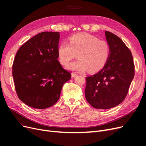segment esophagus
Here are the masks:
<instances>
[{
    "mask_svg": "<svg viewBox=\"0 0 146 146\" xmlns=\"http://www.w3.org/2000/svg\"><path fill=\"white\" fill-rule=\"evenodd\" d=\"M77 76V74H75V73H72V74H71V76H72V78L76 77Z\"/></svg>",
    "mask_w": 146,
    "mask_h": 146,
    "instance_id": "esophagus-1",
    "label": "esophagus"
}]
</instances>
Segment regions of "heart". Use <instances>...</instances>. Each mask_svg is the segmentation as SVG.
<instances>
[{"label": "heart", "instance_id": "1", "mask_svg": "<svg viewBox=\"0 0 146 146\" xmlns=\"http://www.w3.org/2000/svg\"><path fill=\"white\" fill-rule=\"evenodd\" d=\"M110 49L108 44L88 33L74 35L69 39V44L61 42L58 47L60 62L67 65L77 54L76 61L69 64L70 70L84 72L89 70L96 72L102 69L108 60Z\"/></svg>", "mask_w": 146, "mask_h": 146}]
</instances>
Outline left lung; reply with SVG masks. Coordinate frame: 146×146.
<instances>
[{
  "mask_svg": "<svg viewBox=\"0 0 146 146\" xmlns=\"http://www.w3.org/2000/svg\"><path fill=\"white\" fill-rule=\"evenodd\" d=\"M110 54L107 64L93 76L86 77L85 98L92 107L109 109L125 99L135 76L133 56L121 38L105 31Z\"/></svg>",
  "mask_w": 146,
  "mask_h": 146,
  "instance_id": "8db88e82",
  "label": "left lung"
}]
</instances>
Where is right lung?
<instances>
[{"label": "right lung", "instance_id": "add662e5", "mask_svg": "<svg viewBox=\"0 0 146 146\" xmlns=\"http://www.w3.org/2000/svg\"><path fill=\"white\" fill-rule=\"evenodd\" d=\"M60 32L39 33L17 52L13 77L19 99L30 107L44 109L58 100L64 84L71 78L58 60Z\"/></svg>", "mask_w": 146, "mask_h": 146}]
</instances>
